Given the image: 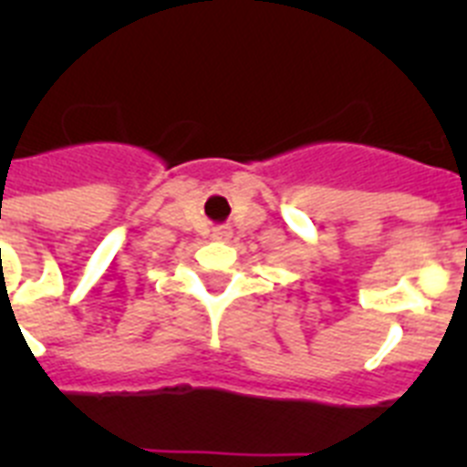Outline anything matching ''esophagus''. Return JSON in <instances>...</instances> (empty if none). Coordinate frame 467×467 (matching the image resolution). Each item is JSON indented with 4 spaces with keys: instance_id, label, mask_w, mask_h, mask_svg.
<instances>
[{
    "instance_id": "34e87169",
    "label": "esophagus",
    "mask_w": 467,
    "mask_h": 467,
    "mask_svg": "<svg viewBox=\"0 0 467 467\" xmlns=\"http://www.w3.org/2000/svg\"><path fill=\"white\" fill-rule=\"evenodd\" d=\"M213 238L214 241H229L231 226H217V229H213Z\"/></svg>"
}]
</instances>
